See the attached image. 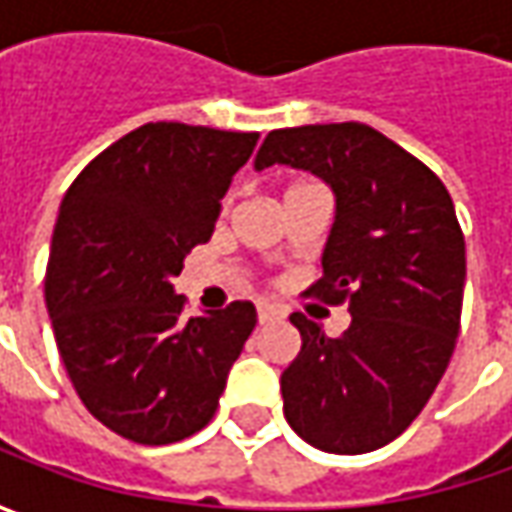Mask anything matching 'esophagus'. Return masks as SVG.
I'll return each mask as SVG.
<instances>
[{"label": "esophagus", "mask_w": 512, "mask_h": 512, "mask_svg": "<svg viewBox=\"0 0 512 512\" xmlns=\"http://www.w3.org/2000/svg\"><path fill=\"white\" fill-rule=\"evenodd\" d=\"M279 313H276V307L270 305H259V325H267V322H273Z\"/></svg>", "instance_id": "obj_1"}]
</instances>
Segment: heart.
Here are the masks:
<instances>
[{
    "instance_id": "b5f03b06",
    "label": "heart",
    "mask_w": 512,
    "mask_h": 512,
    "mask_svg": "<svg viewBox=\"0 0 512 512\" xmlns=\"http://www.w3.org/2000/svg\"><path fill=\"white\" fill-rule=\"evenodd\" d=\"M293 187H299V185H293ZM293 187H290V190H293Z\"/></svg>"
}]
</instances>
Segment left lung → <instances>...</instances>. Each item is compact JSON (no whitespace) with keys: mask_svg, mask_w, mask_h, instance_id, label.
Instances as JSON below:
<instances>
[{"mask_svg":"<svg viewBox=\"0 0 512 512\" xmlns=\"http://www.w3.org/2000/svg\"><path fill=\"white\" fill-rule=\"evenodd\" d=\"M290 165L336 193V222L310 287L347 305L339 339L302 313V350L282 373L287 424L325 453H370L422 413L453 356L464 233L442 179L362 122L270 130L256 170Z\"/></svg>","mask_w":512,"mask_h":512,"instance_id":"left-lung-1","label":"left lung"}]
</instances>
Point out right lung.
I'll return each instance as SVG.
<instances>
[{"label":"right lung","instance_id":"add662e5","mask_svg":"<svg viewBox=\"0 0 512 512\" xmlns=\"http://www.w3.org/2000/svg\"><path fill=\"white\" fill-rule=\"evenodd\" d=\"M256 142L148 122L102 150L62 199L45 273L50 325L82 404L122 439L153 447L202 430L256 327L250 302L185 319L173 290Z\"/></svg>","mask_w":512,"mask_h":512}]
</instances>
